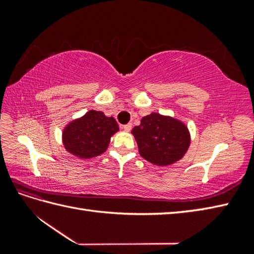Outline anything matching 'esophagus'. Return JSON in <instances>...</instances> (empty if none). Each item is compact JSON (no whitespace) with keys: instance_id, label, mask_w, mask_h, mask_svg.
<instances>
[{"instance_id":"34e87169","label":"esophagus","mask_w":254,"mask_h":254,"mask_svg":"<svg viewBox=\"0 0 254 254\" xmlns=\"http://www.w3.org/2000/svg\"><path fill=\"white\" fill-rule=\"evenodd\" d=\"M121 128H123V130H124V131H127V132L131 131V128H132V124H131V123H127V124H126V126H122V127H121Z\"/></svg>"}]
</instances>
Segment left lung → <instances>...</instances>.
<instances>
[{"mask_svg":"<svg viewBox=\"0 0 254 254\" xmlns=\"http://www.w3.org/2000/svg\"><path fill=\"white\" fill-rule=\"evenodd\" d=\"M138 152L144 159L158 166L180 160L190 146V133L186 124L175 118L153 112L133 127Z\"/></svg>","mask_w":254,"mask_h":254,"instance_id":"8db88e82","label":"left lung"}]
</instances>
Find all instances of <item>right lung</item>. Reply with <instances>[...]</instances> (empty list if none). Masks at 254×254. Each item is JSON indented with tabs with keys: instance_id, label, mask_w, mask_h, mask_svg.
<instances>
[{
	"instance_id": "add662e5",
	"label": "right lung",
	"mask_w": 254,
	"mask_h": 254,
	"mask_svg": "<svg viewBox=\"0 0 254 254\" xmlns=\"http://www.w3.org/2000/svg\"><path fill=\"white\" fill-rule=\"evenodd\" d=\"M119 131L115 118L90 110L82 118L69 122L63 131V144L68 153L79 158H91L102 154L110 137Z\"/></svg>"
}]
</instances>
